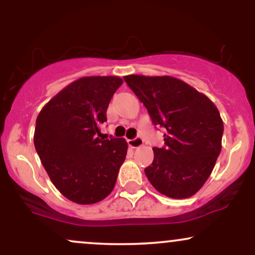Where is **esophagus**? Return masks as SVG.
Returning a JSON list of instances; mask_svg holds the SVG:
<instances>
[{"label": "esophagus", "instance_id": "obj_1", "mask_svg": "<svg viewBox=\"0 0 255 255\" xmlns=\"http://www.w3.org/2000/svg\"><path fill=\"white\" fill-rule=\"evenodd\" d=\"M128 145H129L131 148H139L144 145V140H142V137L136 136L135 139L128 140Z\"/></svg>", "mask_w": 255, "mask_h": 255}]
</instances>
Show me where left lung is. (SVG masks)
<instances>
[{
    "instance_id": "left-lung-1",
    "label": "left lung",
    "mask_w": 255,
    "mask_h": 255,
    "mask_svg": "<svg viewBox=\"0 0 255 255\" xmlns=\"http://www.w3.org/2000/svg\"><path fill=\"white\" fill-rule=\"evenodd\" d=\"M126 83L142 102L154 126L165 127L162 148L145 169L160 194L186 199L197 193L215 168L222 150L223 120L212 101L180 79L126 75Z\"/></svg>"
}]
</instances>
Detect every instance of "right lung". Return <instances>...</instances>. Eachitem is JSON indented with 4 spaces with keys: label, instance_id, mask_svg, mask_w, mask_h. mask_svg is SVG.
Instances as JSON below:
<instances>
[{
    "label": "right lung",
    "instance_id": "obj_1",
    "mask_svg": "<svg viewBox=\"0 0 255 255\" xmlns=\"http://www.w3.org/2000/svg\"><path fill=\"white\" fill-rule=\"evenodd\" d=\"M119 77H84L61 90L38 114L34 147L51 182L68 200L102 201L113 192L127 154L122 137L101 139V125Z\"/></svg>",
    "mask_w": 255,
    "mask_h": 255
}]
</instances>
